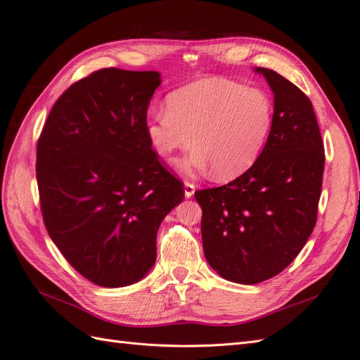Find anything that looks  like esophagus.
Wrapping results in <instances>:
<instances>
[{"label":"esophagus","mask_w":360,"mask_h":360,"mask_svg":"<svg viewBox=\"0 0 360 360\" xmlns=\"http://www.w3.org/2000/svg\"><path fill=\"white\" fill-rule=\"evenodd\" d=\"M193 192H195V184L191 181H184V197L191 198L193 195Z\"/></svg>","instance_id":"1"}]
</instances>
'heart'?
I'll list each match as a JSON object with an SVG mask.
<instances>
[{
	"instance_id": "1",
	"label": "heart",
	"mask_w": 360,
	"mask_h": 360,
	"mask_svg": "<svg viewBox=\"0 0 360 360\" xmlns=\"http://www.w3.org/2000/svg\"><path fill=\"white\" fill-rule=\"evenodd\" d=\"M168 110L145 122L148 141L160 158L195 145L176 162L186 172L213 169L230 180L248 171L264 151L273 130L274 104L260 87L226 79H204L168 95Z\"/></svg>"
}]
</instances>
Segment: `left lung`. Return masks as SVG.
<instances>
[{"instance_id":"obj_1","label":"left lung","mask_w":360,"mask_h":360,"mask_svg":"<svg viewBox=\"0 0 360 360\" xmlns=\"http://www.w3.org/2000/svg\"><path fill=\"white\" fill-rule=\"evenodd\" d=\"M274 94V121L264 151L242 176L195 192L209 265L226 280L256 285L281 273L316 222L324 143L312 103L273 70L255 68Z\"/></svg>"}]
</instances>
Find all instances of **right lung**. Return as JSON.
I'll list each match as a JSON object with an SVG mask.
<instances>
[{"label":"right lung","instance_id":"obj_1","mask_svg":"<svg viewBox=\"0 0 360 360\" xmlns=\"http://www.w3.org/2000/svg\"><path fill=\"white\" fill-rule=\"evenodd\" d=\"M160 83L156 71H95L60 95L37 142L48 235L75 271L103 288L150 273L162 221L184 198L145 131Z\"/></svg>","mask_w":360,"mask_h":360}]
</instances>
